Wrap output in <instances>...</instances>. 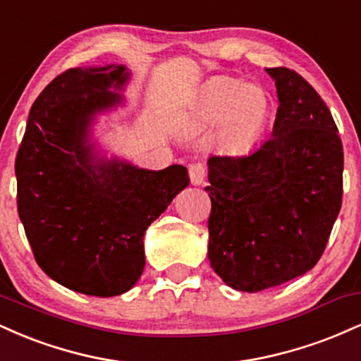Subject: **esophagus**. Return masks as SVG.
Listing matches in <instances>:
<instances>
[{
  "label": "esophagus",
  "instance_id": "34e87169",
  "mask_svg": "<svg viewBox=\"0 0 361 361\" xmlns=\"http://www.w3.org/2000/svg\"><path fill=\"white\" fill-rule=\"evenodd\" d=\"M188 175L193 185H202L207 176V168L202 163H192L188 168Z\"/></svg>",
  "mask_w": 361,
  "mask_h": 361
}]
</instances>
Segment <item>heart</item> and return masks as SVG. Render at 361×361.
<instances>
[{
  "mask_svg": "<svg viewBox=\"0 0 361 361\" xmlns=\"http://www.w3.org/2000/svg\"><path fill=\"white\" fill-rule=\"evenodd\" d=\"M270 102L258 86L243 85L231 78H219L202 90L188 117L192 128L214 127L217 137L231 152L247 151L267 126Z\"/></svg>",
  "mask_w": 361,
  "mask_h": 361,
  "instance_id": "b5f03b06",
  "label": "heart"
}]
</instances>
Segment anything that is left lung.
I'll return each instance as SVG.
<instances>
[{
	"instance_id": "left-lung-1",
	"label": "left lung",
	"mask_w": 361,
	"mask_h": 361,
	"mask_svg": "<svg viewBox=\"0 0 361 361\" xmlns=\"http://www.w3.org/2000/svg\"><path fill=\"white\" fill-rule=\"evenodd\" d=\"M273 134L246 156H212L209 259L229 287L261 292L317 264L343 200V144L333 115L299 73L271 68Z\"/></svg>"
}]
</instances>
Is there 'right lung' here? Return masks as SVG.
Listing matches in <instances>:
<instances>
[{"mask_svg": "<svg viewBox=\"0 0 361 361\" xmlns=\"http://www.w3.org/2000/svg\"><path fill=\"white\" fill-rule=\"evenodd\" d=\"M127 78L123 66L54 78L32 105L15 159L16 205L37 264L86 295L134 287L146 264V229L190 183L180 164L149 171L93 161L91 118L120 103L109 88Z\"/></svg>", "mask_w": 361, "mask_h": 361, "instance_id": "1", "label": "right lung"}]
</instances>
